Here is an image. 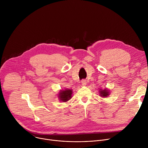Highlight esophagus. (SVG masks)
<instances>
[{
	"label": "esophagus",
	"mask_w": 148,
	"mask_h": 148,
	"mask_svg": "<svg viewBox=\"0 0 148 148\" xmlns=\"http://www.w3.org/2000/svg\"><path fill=\"white\" fill-rule=\"evenodd\" d=\"M81 85L82 86H86V85H87V81L85 79H82L81 81Z\"/></svg>",
	"instance_id": "34e87169"
}]
</instances>
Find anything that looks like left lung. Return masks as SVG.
<instances>
[{"label": "left lung", "instance_id": "1", "mask_svg": "<svg viewBox=\"0 0 148 148\" xmlns=\"http://www.w3.org/2000/svg\"><path fill=\"white\" fill-rule=\"evenodd\" d=\"M99 93L100 97L103 98H107L110 95V91L108 88H105L103 90L99 88Z\"/></svg>", "mask_w": 148, "mask_h": 148}]
</instances>
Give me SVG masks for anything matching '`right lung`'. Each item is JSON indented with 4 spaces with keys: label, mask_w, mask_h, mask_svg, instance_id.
I'll use <instances>...</instances> for the list:
<instances>
[{
    "label": "right lung",
    "mask_w": 148,
    "mask_h": 148,
    "mask_svg": "<svg viewBox=\"0 0 148 148\" xmlns=\"http://www.w3.org/2000/svg\"><path fill=\"white\" fill-rule=\"evenodd\" d=\"M73 90L71 89H64L59 91L58 98L59 100L63 102H66L72 98Z\"/></svg>",
    "instance_id": "1"
}]
</instances>
